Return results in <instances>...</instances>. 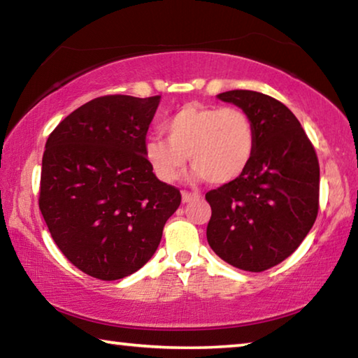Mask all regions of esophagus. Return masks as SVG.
I'll use <instances>...</instances> for the list:
<instances>
[{"mask_svg": "<svg viewBox=\"0 0 358 358\" xmlns=\"http://www.w3.org/2000/svg\"><path fill=\"white\" fill-rule=\"evenodd\" d=\"M199 197V192H189V191H183L181 192V199H183V202H191L192 199Z\"/></svg>", "mask_w": 358, "mask_h": 358, "instance_id": "esophagus-1", "label": "esophagus"}]
</instances>
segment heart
<instances>
[{"instance_id": "b5f03b06", "label": "heart", "mask_w": 358, "mask_h": 358, "mask_svg": "<svg viewBox=\"0 0 358 358\" xmlns=\"http://www.w3.org/2000/svg\"><path fill=\"white\" fill-rule=\"evenodd\" d=\"M166 138L145 142V159L156 177L172 183L186 166L194 177L211 185H229L250 167L256 153V128L238 107L186 104L164 123Z\"/></svg>"}]
</instances>
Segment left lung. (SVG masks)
Listing matches in <instances>:
<instances>
[{
  "label": "left lung",
  "mask_w": 358,
  "mask_h": 358,
  "mask_svg": "<svg viewBox=\"0 0 358 358\" xmlns=\"http://www.w3.org/2000/svg\"><path fill=\"white\" fill-rule=\"evenodd\" d=\"M217 98L250 115L257 142L238 180L205 194L211 207L207 240L227 264L257 273L287 259L316 221L317 155L300 121L278 99L250 90Z\"/></svg>",
  "instance_id": "obj_1"
}]
</instances>
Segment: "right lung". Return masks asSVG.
Segmentation results:
<instances>
[{
    "instance_id": "obj_1",
    "label": "right lung",
    "mask_w": 358,
    "mask_h": 358,
    "mask_svg": "<svg viewBox=\"0 0 358 358\" xmlns=\"http://www.w3.org/2000/svg\"><path fill=\"white\" fill-rule=\"evenodd\" d=\"M159 99L101 96L47 138L41 213L66 259L102 281L142 268L180 207L178 187L157 180L143 153Z\"/></svg>"
}]
</instances>
